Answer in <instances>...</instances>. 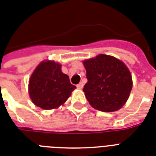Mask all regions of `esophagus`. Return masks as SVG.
Listing matches in <instances>:
<instances>
[{"label": "esophagus", "instance_id": "34e87169", "mask_svg": "<svg viewBox=\"0 0 156 156\" xmlns=\"http://www.w3.org/2000/svg\"><path fill=\"white\" fill-rule=\"evenodd\" d=\"M77 88H78V89H79V90L82 89V88H83V83H82V82H80L79 84L77 85Z\"/></svg>", "mask_w": 156, "mask_h": 156}]
</instances>
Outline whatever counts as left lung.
I'll return each mask as SVG.
<instances>
[{"label": "left lung", "instance_id": "left-lung-1", "mask_svg": "<svg viewBox=\"0 0 156 156\" xmlns=\"http://www.w3.org/2000/svg\"><path fill=\"white\" fill-rule=\"evenodd\" d=\"M88 82L83 88L93 108L103 112L119 111L128 100L132 77L122 61L111 55L98 54L83 61Z\"/></svg>", "mask_w": 156, "mask_h": 156}]
</instances>
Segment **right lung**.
Wrapping results in <instances>:
<instances>
[{"label": "right lung", "mask_w": 156, "mask_h": 156, "mask_svg": "<svg viewBox=\"0 0 156 156\" xmlns=\"http://www.w3.org/2000/svg\"><path fill=\"white\" fill-rule=\"evenodd\" d=\"M61 68L60 63L48 59L35 68L28 85L29 95L35 106L44 110L57 109L71 95L76 87Z\"/></svg>", "instance_id": "1"}]
</instances>
